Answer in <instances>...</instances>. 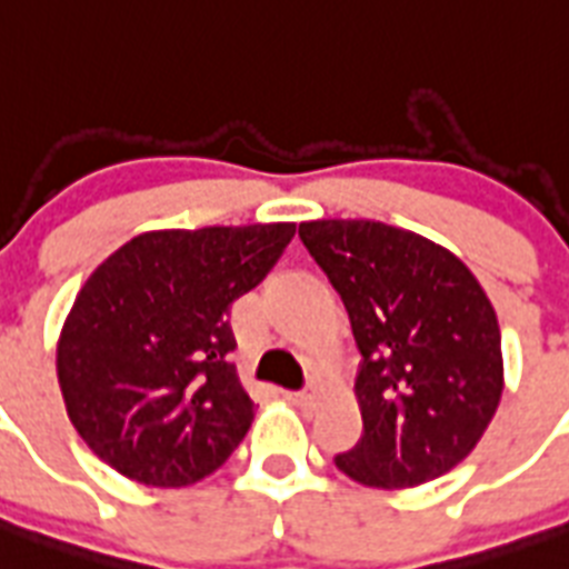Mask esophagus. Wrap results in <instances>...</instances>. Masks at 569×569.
<instances>
[{
	"mask_svg": "<svg viewBox=\"0 0 569 569\" xmlns=\"http://www.w3.org/2000/svg\"><path fill=\"white\" fill-rule=\"evenodd\" d=\"M283 398L295 407H318V395L315 392H283Z\"/></svg>",
	"mask_w": 569,
	"mask_h": 569,
	"instance_id": "obj_1",
	"label": "esophagus"
}]
</instances>
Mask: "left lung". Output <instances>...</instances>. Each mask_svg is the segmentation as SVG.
<instances>
[{
  "mask_svg": "<svg viewBox=\"0 0 569 569\" xmlns=\"http://www.w3.org/2000/svg\"><path fill=\"white\" fill-rule=\"evenodd\" d=\"M300 240L343 298L363 355V438L335 463L375 490L441 478L501 403V332L487 291L449 249L378 220H309Z\"/></svg>",
  "mask_w": 569,
  "mask_h": 569,
  "instance_id": "8db88e82",
  "label": "left lung"
}]
</instances>
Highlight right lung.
Instances as JSON below:
<instances>
[{"instance_id":"1","label":"right lung","mask_w":569,"mask_h":569,"mask_svg":"<svg viewBox=\"0 0 569 569\" xmlns=\"http://www.w3.org/2000/svg\"><path fill=\"white\" fill-rule=\"evenodd\" d=\"M295 229L142 231L91 271L59 332L57 378L93 456L146 487L223 467L254 421L229 360L231 303L269 274Z\"/></svg>"}]
</instances>
